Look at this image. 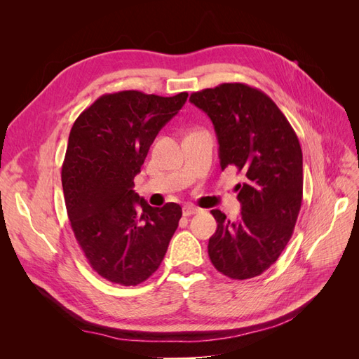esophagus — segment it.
<instances>
[{
  "label": "esophagus",
  "instance_id": "obj_1",
  "mask_svg": "<svg viewBox=\"0 0 359 359\" xmlns=\"http://www.w3.org/2000/svg\"><path fill=\"white\" fill-rule=\"evenodd\" d=\"M196 212H199L198 206H194V205H191V203H187V205L182 206V215H184V217H190V215L196 214Z\"/></svg>",
  "mask_w": 359,
  "mask_h": 359
}]
</instances>
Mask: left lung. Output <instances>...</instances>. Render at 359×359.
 Segmentation results:
<instances>
[{
  "instance_id": "1",
  "label": "left lung",
  "mask_w": 359,
  "mask_h": 359,
  "mask_svg": "<svg viewBox=\"0 0 359 359\" xmlns=\"http://www.w3.org/2000/svg\"><path fill=\"white\" fill-rule=\"evenodd\" d=\"M211 118L222 169L243 173L240 219L211 214L217 231L208 255L233 280L257 277L273 265L292 238L302 202V151L295 130L269 97L245 83H222L190 95Z\"/></svg>"
}]
</instances>
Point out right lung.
Here are the masks:
<instances>
[{"label": "right lung", "mask_w": 359, "mask_h": 359, "mask_svg": "<svg viewBox=\"0 0 359 359\" xmlns=\"http://www.w3.org/2000/svg\"><path fill=\"white\" fill-rule=\"evenodd\" d=\"M187 97L104 94L70 130L61 169L67 215L88 264L111 283L136 286L153 276L177 231L181 206H149L135 193L133 180Z\"/></svg>", "instance_id": "obj_1"}]
</instances>
